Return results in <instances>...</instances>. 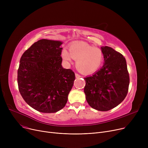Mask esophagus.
I'll return each mask as SVG.
<instances>
[{"mask_svg":"<svg viewBox=\"0 0 148 148\" xmlns=\"http://www.w3.org/2000/svg\"><path fill=\"white\" fill-rule=\"evenodd\" d=\"M82 77V76H81L80 74H77V73L75 74V77H76V78H79V77Z\"/></svg>","mask_w":148,"mask_h":148,"instance_id":"obj_1","label":"esophagus"}]
</instances>
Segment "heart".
I'll list each match as a JSON object with an SVG mask.
<instances>
[{"mask_svg": "<svg viewBox=\"0 0 148 148\" xmlns=\"http://www.w3.org/2000/svg\"><path fill=\"white\" fill-rule=\"evenodd\" d=\"M69 52L64 50L62 57L66 62L76 60V67L82 73L92 74L100 68L104 60V54L99 48L84 42H77L69 46Z\"/></svg>", "mask_w": 148, "mask_h": 148, "instance_id": "b5f03b06", "label": "heart"}]
</instances>
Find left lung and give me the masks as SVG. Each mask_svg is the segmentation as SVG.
<instances>
[{"instance_id": "8db88e82", "label": "left lung", "mask_w": 148, "mask_h": 148, "mask_svg": "<svg viewBox=\"0 0 148 148\" xmlns=\"http://www.w3.org/2000/svg\"><path fill=\"white\" fill-rule=\"evenodd\" d=\"M103 66L92 75L84 78V89L89 105L99 111H108L118 106L126 97L130 77L126 60L110 47H101Z\"/></svg>"}]
</instances>
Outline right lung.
Returning a JSON list of instances; mask_svg holds the SVG:
<instances>
[{
  "label": "right lung",
  "instance_id": "1",
  "mask_svg": "<svg viewBox=\"0 0 148 148\" xmlns=\"http://www.w3.org/2000/svg\"><path fill=\"white\" fill-rule=\"evenodd\" d=\"M62 42L42 39L23 54L17 72L20 94L26 103L42 113L63 108L71 90L75 74L61 63Z\"/></svg>",
  "mask_w": 148,
  "mask_h": 148
}]
</instances>
